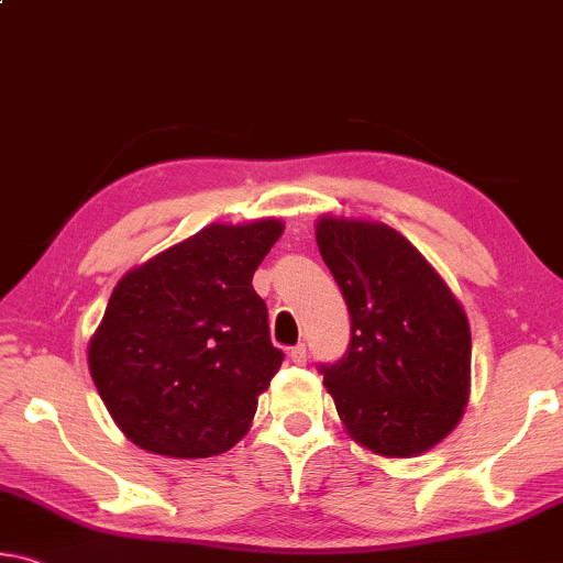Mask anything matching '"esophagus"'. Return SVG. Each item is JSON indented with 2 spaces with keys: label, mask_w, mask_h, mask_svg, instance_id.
<instances>
[{
  "label": "esophagus",
  "mask_w": 563,
  "mask_h": 563,
  "mask_svg": "<svg viewBox=\"0 0 563 563\" xmlns=\"http://www.w3.org/2000/svg\"><path fill=\"white\" fill-rule=\"evenodd\" d=\"M289 360L294 365H307V344H297V347L289 350Z\"/></svg>",
  "instance_id": "34e87169"
}]
</instances>
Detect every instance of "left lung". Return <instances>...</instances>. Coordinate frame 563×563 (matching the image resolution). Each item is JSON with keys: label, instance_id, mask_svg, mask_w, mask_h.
Masks as SVG:
<instances>
[{"label": "left lung", "instance_id": "left-lung-1", "mask_svg": "<svg viewBox=\"0 0 563 563\" xmlns=\"http://www.w3.org/2000/svg\"><path fill=\"white\" fill-rule=\"evenodd\" d=\"M317 246L352 319L347 352L319 365L344 428L387 457L430 451L468 402L471 327L461 301L387 223L322 216Z\"/></svg>", "mask_w": 563, "mask_h": 563}]
</instances>
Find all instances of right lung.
I'll return each instance as SVG.
<instances>
[{"label":"right lung","instance_id":"obj_1","mask_svg":"<svg viewBox=\"0 0 563 563\" xmlns=\"http://www.w3.org/2000/svg\"><path fill=\"white\" fill-rule=\"evenodd\" d=\"M284 223H211L128 272L88 347L92 383L143 451L211 457L252 426L284 352L252 287Z\"/></svg>","mask_w":563,"mask_h":563}]
</instances>
